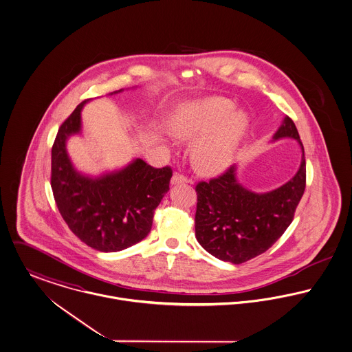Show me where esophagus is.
Returning a JSON list of instances; mask_svg holds the SVG:
<instances>
[{
  "label": "esophagus",
  "instance_id": "esophagus-1",
  "mask_svg": "<svg viewBox=\"0 0 352 352\" xmlns=\"http://www.w3.org/2000/svg\"><path fill=\"white\" fill-rule=\"evenodd\" d=\"M190 181L182 174L175 173L171 178V185H184V184H189Z\"/></svg>",
  "mask_w": 352,
  "mask_h": 352
}]
</instances>
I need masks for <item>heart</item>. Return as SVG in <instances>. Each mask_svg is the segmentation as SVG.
Returning a JSON list of instances; mask_svg holds the SVG:
<instances>
[{"instance_id": "obj_1", "label": "heart", "mask_w": 352, "mask_h": 352, "mask_svg": "<svg viewBox=\"0 0 352 352\" xmlns=\"http://www.w3.org/2000/svg\"><path fill=\"white\" fill-rule=\"evenodd\" d=\"M173 130L191 147V162L202 174H217L236 158L249 130L243 109L225 98H206L186 104L173 118Z\"/></svg>"}]
</instances>
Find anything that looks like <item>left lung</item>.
Masks as SVG:
<instances>
[{
    "label": "left lung",
    "mask_w": 352,
    "mask_h": 352,
    "mask_svg": "<svg viewBox=\"0 0 352 352\" xmlns=\"http://www.w3.org/2000/svg\"><path fill=\"white\" fill-rule=\"evenodd\" d=\"M296 140L301 161L296 174L277 189L257 192L239 181L233 164L221 177L197 185L195 237L212 256L241 264L276 243L291 225L305 189V157L294 120L284 116L271 142Z\"/></svg>",
    "instance_id": "1"
}]
</instances>
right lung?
Segmentation results:
<instances>
[{"instance_id": "add662e5", "label": "right lung", "mask_w": 352, "mask_h": 352, "mask_svg": "<svg viewBox=\"0 0 352 352\" xmlns=\"http://www.w3.org/2000/svg\"><path fill=\"white\" fill-rule=\"evenodd\" d=\"M89 100L81 102L58 129L52 147L51 186L60 214L82 243L99 252H119L147 237L173 171L154 168L140 158L98 177L78 171L68 155L67 140L81 134V109Z\"/></svg>"}]
</instances>
